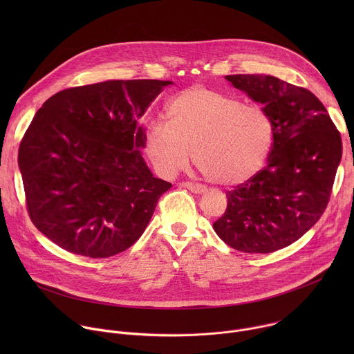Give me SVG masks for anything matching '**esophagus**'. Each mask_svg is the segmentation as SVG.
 Returning <instances> with one entry per match:
<instances>
[{
    "label": "esophagus",
    "mask_w": 354,
    "mask_h": 354,
    "mask_svg": "<svg viewBox=\"0 0 354 354\" xmlns=\"http://www.w3.org/2000/svg\"><path fill=\"white\" fill-rule=\"evenodd\" d=\"M182 186L186 187L187 190H190L192 193H205L207 190V187L205 185L194 183V182H182Z\"/></svg>",
    "instance_id": "1"
}]
</instances>
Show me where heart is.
Instances as JSON below:
<instances>
[{
  "mask_svg": "<svg viewBox=\"0 0 354 354\" xmlns=\"http://www.w3.org/2000/svg\"><path fill=\"white\" fill-rule=\"evenodd\" d=\"M167 118L151 120L144 138L149 162L165 178L187 168L194 153L209 180L238 185L261 171L273 145V120L262 106L203 85L175 95Z\"/></svg>",
  "mask_w": 354,
  "mask_h": 354,
  "instance_id": "heart-1",
  "label": "heart"
}]
</instances>
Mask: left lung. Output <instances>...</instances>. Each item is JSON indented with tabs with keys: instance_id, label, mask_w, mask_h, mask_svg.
Segmentation results:
<instances>
[{
	"instance_id": "8db88e82",
	"label": "left lung",
	"mask_w": 354,
	"mask_h": 354,
	"mask_svg": "<svg viewBox=\"0 0 354 354\" xmlns=\"http://www.w3.org/2000/svg\"><path fill=\"white\" fill-rule=\"evenodd\" d=\"M270 115L268 165L227 193L216 234L246 254H270L299 239L324 214L342 160V138L321 100L273 75L225 77Z\"/></svg>"
}]
</instances>
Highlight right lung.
Returning a JSON list of instances; mask_svg holds the SVG:
<instances>
[{
  "label": "right lung",
  "mask_w": 354,
  "mask_h": 354,
  "mask_svg": "<svg viewBox=\"0 0 354 354\" xmlns=\"http://www.w3.org/2000/svg\"><path fill=\"white\" fill-rule=\"evenodd\" d=\"M172 81L113 80L68 88L36 112L18 153L28 212L60 248L109 258L144 232L171 183L147 167L137 124Z\"/></svg>",
  "instance_id": "obj_1"
}]
</instances>
